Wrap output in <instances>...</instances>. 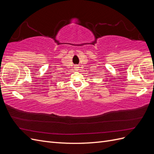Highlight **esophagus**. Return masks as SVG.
<instances>
[{"label":"esophagus","mask_w":154,"mask_h":154,"mask_svg":"<svg viewBox=\"0 0 154 154\" xmlns=\"http://www.w3.org/2000/svg\"><path fill=\"white\" fill-rule=\"evenodd\" d=\"M78 69H79V67H78V66H74V69L78 70Z\"/></svg>","instance_id":"1"}]
</instances>
